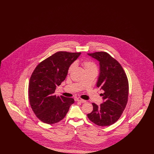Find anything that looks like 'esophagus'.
Listing matches in <instances>:
<instances>
[{
  "mask_svg": "<svg viewBox=\"0 0 154 154\" xmlns=\"http://www.w3.org/2000/svg\"><path fill=\"white\" fill-rule=\"evenodd\" d=\"M77 100L78 102H79L81 103H85L87 102L85 100H84V99H81L80 97H78V98L77 99Z\"/></svg>",
  "mask_w": 154,
  "mask_h": 154,
  "instance_id": "esophagus-1",
  "label": "esophagus"
}]
</instances>
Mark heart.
Wrapping results in <instances>:
<instances>
[{
  "label": "heart",
  "instance_id": "1",
  "mask_svg": "<svg viewBox=\"0 0 154 154\" xmlns=\"http://www.w3.org/2000/svg\"><path fill=\"white\" fill-rule=\"evenodd\" d=\"M81 65L84 67L85 72H97V66L95 62L91 60H84L81 62ZM75 66L74 63L71 64L67 70V73H70Z\"/></svg>",
  "mask_w": 154,
  "mask_h": 154
}]
</instances>
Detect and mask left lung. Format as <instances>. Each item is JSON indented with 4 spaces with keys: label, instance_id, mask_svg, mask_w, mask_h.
I'll use <instances>...</instances> for the list:
<instances>
[{
    "label": "left lung",
    "instance_id": "obj_1",
    "mask_svg": "<svg viewBox=\"0 0 154 154\" xmlns=\"http://www.w3.org/2000/svg\"><path fill=\"white\" fill-rule=\"evenodd\" d=\"M88 54L99 62L100 73L96 87L104 91L100 94L104 102L100 106L93 103V111L87 116L98 126L111 125L121 117L128 102V78L121 64L107 52Z\"/></svg>",
    "mask_w": 154,
    "mask_h": 154
}]
</instances>
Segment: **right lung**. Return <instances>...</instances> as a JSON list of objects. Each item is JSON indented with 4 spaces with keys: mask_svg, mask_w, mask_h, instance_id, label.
Listing matches in <instances>:
<instances>
[{
    "mask_svg": "<svg viewBox=\"0 0 154 154\" xmlns=\"http://www.w3.org/2000/svg\"><path fill=\"white\" fill-rule=\"evenodd\" d=\"M81 52L58 51L41 62L30 78L31 108L41 121L54 124L63 119L74 103L71 97L54 95L56 87L65 80L69 66Z\"/></svg>",
    "mask_w": 154,
    "mask_h": 154,
    "instance_id": "1",
    "label": "right lung"
}]
</instances>
